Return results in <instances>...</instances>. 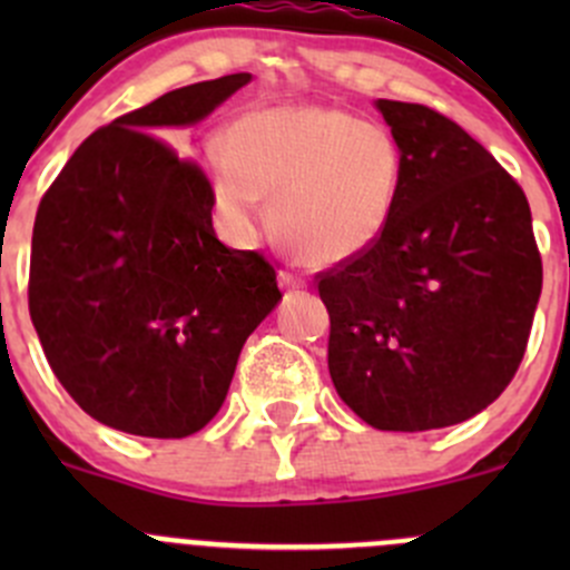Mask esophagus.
I'll return each mask as SVG.
<instances>
[{"mask_svg":"<svg viewBox=\"0 0 570 570\" xmlns=\"http://www.w3.org/2000/svg\"><path fill=\"white\" fill-rule=\"evenodd\" d=\"M278 284L284 286V289H303V286H306V281H303L301 275L289 273V269H281V273H278Z\"/></svg>","mask_w":570,"mask_h":570,"instance_id":"34e87169","label":"esophagus"}]
</instances>
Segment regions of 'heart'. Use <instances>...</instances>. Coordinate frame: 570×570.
Returning <instances> with one entry per match:
<instances>
[{
    "mask_svg": "<svg viewBox=\"0 0 570 570\" xmlns=\"http://www.w3.org/2000/svg\"><path fill=\"white\" fill-rule=\"evenodd\" d=\"M212 204L232 232L250 234L269 204L281 243L314 267L347 262L386 232L400 193V146L386 126L336 107H269L204 151Z\"/></svg>",
    "mask_w": 570,
    "mask_h": 570,
    "instance_id": "b5f03b06",
    "label": "heart"
}]
</instances>
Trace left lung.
I'll return each instance as SVG.
<instances>
[{
  "label": "left lung",
  "instance_id": "obj_1",
  "mask_svg": "<svg viewBox=\"0 0 570 570\" xmlns=\"http://www.w3.org/2000/svg\"><path fill=\"white\" fill-rule=\"evenodd\" d=\"M402 178L383 237L317 273L331 317L327 370L377 430L450 428L491 405L519 372L543 262L524 189L424 105L377 101Z\"/></svg>",
  "mask_w": 570,
  "mask_h": 570
}]
</instances>
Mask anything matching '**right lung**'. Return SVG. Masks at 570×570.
Instances as JSON below:
<instances>
[{
	"mask_svg": "<svg viewBox=\"0 0 570 570\" xmlns=\"http://www.w3.org/2000/svg\"><path fill=\"white\" fill-rule=\"evenodd\" d=\"M250 73L170 90L96 129L40 198L30 317L85 413L184 439L220 411L239 350L281 301L275 267L212 228L209 178L154 131L206 118Z\"/></svg>",
	"mask_w": 570,
	"mask_h": 570,
	"instance_id": "add662e5",
	"label": "right lung"
}]
</instances>
